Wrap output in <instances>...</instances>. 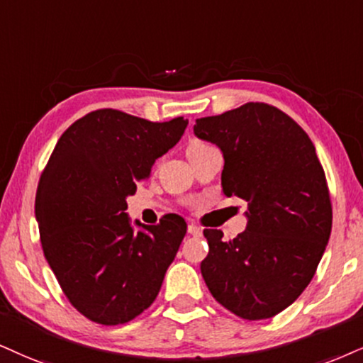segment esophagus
Returning <instances> with one entry per match:
<instances>
[{
	"mask_svg": "<svg viewBox=\"0 0 363 363\" xmlns=\"http://www.w3.org/2000/svg\"><path fill=\"white\" fill-rule=\"evenodd\" d=\"M189 234L200 237L202 235V229H200L199 225H195V223H189Z\"/></svg>",
	"mask_w": 363,
	"mask_h": 363,
	"instance_id": "34e87169",
	"label": "esophagus"
}]
</instances>
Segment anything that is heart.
I'll return each instance as SVG.
<instances>
[{"instance_id":"heart-1","label":"heart","mask_w":363,"mask_h":363,"mask_svg":"<svg viewBox=\"0 0 363 363\" xmlns=\"http://www.w3.org/2000/svg\"><path fill=\"white\" fill-rule=\"evenodd\" d=\"M200 145H203V143H199V141H195V143H191L190 147H195V146H200Z\"/></svg>"}]
</instances>
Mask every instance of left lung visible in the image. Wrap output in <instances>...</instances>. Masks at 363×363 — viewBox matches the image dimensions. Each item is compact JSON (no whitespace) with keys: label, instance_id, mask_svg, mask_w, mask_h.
<instances>
[{"label":"left lung","instance_id":"obj_1","mask_svg":"<svg viewBox=\"0 0 363 363\" xmlns=\"http://www.w3.org/2000/svg\"><path fill=\"white\" fill-rule=\"evenodd\" d=\"M194 133L220 147L222 190L249 203L235 239L205 229V284L244 320H266L296 301L332 232V200L315 145L296 121L264 102L196 119Z\"/></svg>","mask_w":363,"mask_h":363}]
</instances>
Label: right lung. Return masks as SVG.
<instances>
[{
	"mask_svg": "<svg viewBox=\"0 0 363 363\" xmlns=\"http://www.w3.org/2000/svg\"><path fill=\"white\" fill-rule=\"evenodd\" d=\"M189 121L151 123L116 109L92 111L62 134L35 199L45 259L75 310L99 325H123L158 296L186 234L185 218L136 225L126 199L150 178Z\"/></svg>",
	"mask_w": 363,
	"mask_h": 363,
	"instance_id": "1",
	"label": "right lung"
}]
</instances>
